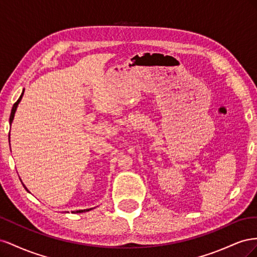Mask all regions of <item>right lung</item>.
Instances as JSON below:
<instances>
[{
    "instance_id": "obj_1",
    "label": "right lung",
    "mask_w": 257,
    "mask_h": 257,
    "mask_svg": "<svg viewBox=\"0 0 257 257\" xmlns=\"http://www.w3.org/2000/svg\"><path fill=\"white\" fill-rule=\"evenodd\" d=\"M23 93H25V89H23V91H22V93H21V95H20V97L18 98V100L16 103L14 104V106H13V108H12V112H11V116H10V124L12 125V123H13V120H14V116H15V112H16V110H17V107H18V105H19V103L21 102V98H22V96H23ZM10 135H11V133H10ZM9 135V137L11 138V136ZM10 143H11V141H10ZM23 184V183H22ZM23 188H25L28 192H29V190L26 188V185L23 184ZM30 193V192H29ZM92 209H94V208H90V209H83V210H76V211H72V213H81V212H87V211H90V210H92Z\"/></svg>"
}]
</instances>
